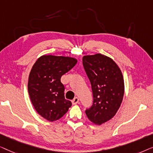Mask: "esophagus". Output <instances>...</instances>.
I'll use <instances>...</instances> for the list:
<instances>
[{
	"label": "esophagus",
	"instance_id": "34e87169",
	"mask_svg": "<svg viewBox=\"0 0 153 153\" xmlns=\"http://www.w3.org/2000/svg\"><path fill=\"white\" fill-rule=\"evenodd\" d=\"M78 102H79V98H77V97H75L72 100V104L73 105H76Z\"/></svg>",
	"mask_w": 153,
	"mask_h": 153
}]
</instances>
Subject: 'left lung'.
I'll use <instances>...</instances> for the list:
<instances>
[{"label": "left lung", "instance_id": "obj_1", "mask_svg": "<svg viewBox=\"0 0 153 153\" xmlns=\"http://www.w3.org/2000/svg\"><path fill=\"white\" fill-rule=\"evenodd\" d=\"M82 64L91 85L93 104L85 113L91 122L101 125L117 112L124 94V80L117 64L101 54L84 56Z\"/></svg>", "mask_w": 153, "mask_h": 153}]
</instances>
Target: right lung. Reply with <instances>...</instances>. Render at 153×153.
<instances>
[{
	"instance_id": "1",
	"label": "right lung",
	"mask_w": 153,
	"mask_h": 153,
	"mask_svg": "<svg viewBox=\"0 0 153 153\" xmlns=\"http://www.w3.org/2000/svg\"><path fill=\"white\" fill-rule=\"evenodd\" d=\"M76 63L72 57L43 55L32 68L27 84L30 98L39 114L49 121L59 119L71 106L64 97L60 79Z\"/></svg>"
}]
</instances>
